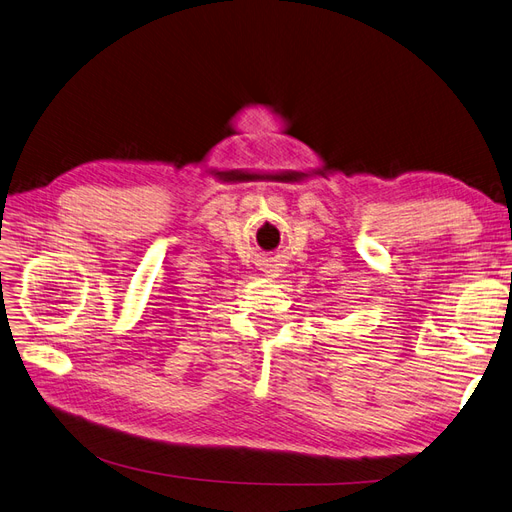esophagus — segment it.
I'll return each instance as SVG.
<instances>
[{"instance_id":"esophagus-1","label":"esophagus","mask_w":512,"mask_h":512,"mask_svg":"<svg viewBox=\"0 0 512 512\" xmlns=\"http://www.w3.org/2000/svg\"><path fill=\"white\" fill-rule=\"evenodd\" d=\"M270 272H276V270H270Z\"/></svg>"}]
</instances>
